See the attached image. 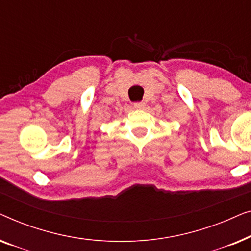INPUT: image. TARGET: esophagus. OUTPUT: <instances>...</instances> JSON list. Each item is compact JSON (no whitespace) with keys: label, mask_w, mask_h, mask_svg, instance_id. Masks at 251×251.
Returning a JSON list of instances; mask_svg holds the SVG:
<instances>
[{"label":"esophagus","mask_w":251,"mask_h":251,"mask_svg":"<svg viewBox=\"0 0 251 251\" xmlns=\"http://www.w3.org/2000/svg\"><path fill=\"white\" fill-rule=\"evenodd\" d=\"M133 106H135V108H137V109H142V108L145 107V102H144V101H137V102H135V104H133Z\"/></svg>","instance_id":"34e87169"}]
</instances>
